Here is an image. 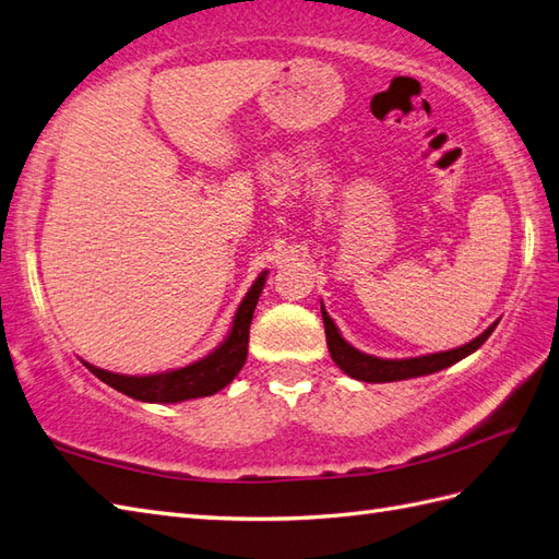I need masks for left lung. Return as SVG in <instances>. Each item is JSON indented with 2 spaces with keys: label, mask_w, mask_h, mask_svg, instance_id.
I'll return each instance as SVG.
<instances>
[{
  "label": "left lung",
  "mask_w": 559,
  "mask_h": 559,
  "mask_svg": "<svg viewBox=\"0 0 559 559\" xmlns=\"http://www.w3.org/2000/svg\"><path fill=\"white\" fill-rule=\"evenodd\" d=\"M321 317H323V329H326V343H329V353L331 359L338 365L347 376H353L357 381H367V383H391V381H405V379H417V376L426 373H436L445 367L457 365L460 359L466 355H472L474 349L481 347L488 335L496 331L498 323H490V326L474 338L472 343H466L462 347L448 349V353H436V355H424V357H412V359H381V357H371L359 353L353 345H349L341 331L335 329L333 319L326 314V309L321 305Z\"/></svg>",
  "instance_id": "left-lung-1"
}]
</instances>
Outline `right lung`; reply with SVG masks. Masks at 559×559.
Here are the masks:
<instances>
[{
  "label": "right lung",
  "instance_id": "add662e5",
  "mask_svg": "<svg viewBox=\"0 0 559 559\" xmlns=\"http://www.w3.org/2000/svg\"><path fill=\"white\" fill-rule=\"evenodd\" d=\"M266 283V271L259 274V278L252 283V288L245 295L240 302L236 319L228 338L221 343L214 353L206 355L204 359L194 361L183 369L152 373V376H123L114 371H104L93 365L85 367L93 371L99 381L116 388V391L135 397L140 402H183L192 397H206L218 393L221 388H226L238 371L242 369L245 359H248V343H250V323L259 295Z\"/></svg>",
  "mask_w": 559,
  "mask_h": 559
}]
</instances>
